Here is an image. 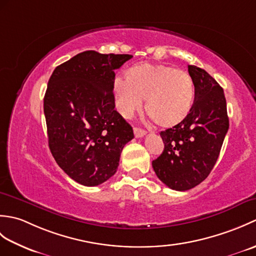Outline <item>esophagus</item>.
<instances>
[{
    "mask_svg": "<svg viewBox=\"0 0 256 256\" xmlns=\"http://www.w3.org/2000/svg\"><path fill=\"white\" fill-rule=\"evenodd\" d=\"M134 135H135V138H140L145 136V135H146V131H144L143 128H140L135 126V128H134Z\"/></svg>",
    "mask_w": 256,
    "mask_h": 256,
    "instance_id": "obj_1",
    "label": "esophagus"
}]
</instances>
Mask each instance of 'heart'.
Instances as JSON below:
<instances>
[{
  "instance_id": "obj_1",
  "label": "heart",
  "mask_w": 256,
  "mask_h": 256,
  "mask_svg": "<svg viewBox=\"0 0 256 256\" xmlns=\"http://www.w3.org/2000/svg\"><path fill=\"white\" fill-rule=\"evenodd\" d=\"M113 90L116 106L124 116H131L145 99L146 112L162 128L180 123L194 101L190 76L167 64H135L128 72L126 79H114Z\"/></svg>"
}]
</instances>
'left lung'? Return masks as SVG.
Segmentation results:
<instances>
[{
  "label": "left lung",
  "instance_id": "8db88e82",
  "mask_svg": "<svg viewBox=\"0 0 256 256\" xmlns=\"http://www.w3.org/2000/svg\"><path fill=\"white\" fill-rule=\"evenodd\" d=\"M194 100L188 116L160 132L164 150L152 162L154 172L170 189L184 192L209 176L229 130L224 89L211 76L189 64Z\"/></svg>",
  "mask_w": 256,
  "mask_h": 256
}]
</instances>
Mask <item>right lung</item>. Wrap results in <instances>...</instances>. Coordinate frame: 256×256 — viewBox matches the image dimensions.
I'll return each mask as SVG.
<instances>
[{"label":"right lung","instance_id":"right-lung-1","mask_svg":"<svg viewBox=\"0 0 256 256\" xmlns=\"http://www.w3.org/2000/svg\"><path fill=\"white\" fill-rule=\"evenodd\" d=\"M132 55L86 50L59 64L44 98L48 145L59 167L84 186L116 172L133 128L116 108L114 70Z\"/></svg>","mask_w":256,"mask_h":256}]
</instances>
